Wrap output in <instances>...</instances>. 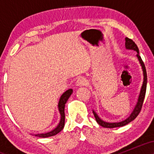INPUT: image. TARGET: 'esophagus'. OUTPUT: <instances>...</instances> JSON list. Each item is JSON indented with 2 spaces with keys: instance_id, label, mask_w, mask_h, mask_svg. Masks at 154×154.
Listing matches in <instances>:
<instances>
[{
  "instance_id": "obj_1",
  "label": "esophagus",
  "mask_w": 154,
  "mask_h": 154,
  "mask_svg": "<svg viewBox=\"0 0 154 154\" xmlns=\"http://www.w3.org/2000/svg\"><path fill=\"white\" fill-rule=\"evenodd\" d=\"M88 83V80L86 78L83 77H80L77 79V86H85Z\"/></svg>"
}]
</instances>
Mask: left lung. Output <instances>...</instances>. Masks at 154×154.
<instances>
[{"label":"left lung","mask_w":154,"mask_h":154,"mask_svg":"<svg viewBox=\"0 0 154 154\" xmlns=\"http://www.w3.org/2000/svg\"><path fill=\"white\" fill-rule=\"evenodd\" d=\"M125 46L128 49H132V50H134L135 51H137V57L138 58V60L140 63L141 66H142V69L143 71V76H144V80H143V84L142 88H141L140 91V93L139 98H138V101H137V104H136L135 109H134L133 111L130 116H129L127 119L124 120V121L121 122H116V123H109V122H106L103 121L98 117V116L97 115L95 111H93V114H94V116L96 119V122L99 124V125L100 126L103 127V128H119V127H122L125 126V125H128V123H130V122H132V120H134L138 116V114L140 112L141 109H142L143 104V100L145 98V95H146V86H147V73H146V66H145V64L143 61L142 59H141L140 56L139 55V50L138 48H137V45L135 43V42L133 40H131V39L126 38H125Z\"/></svg>","instance_id":"8db88e82"}]
</instances>
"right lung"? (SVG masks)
<instances>
[{
	"label": "right lung",
	"instance_id": "add662e5",
	"mask_svg": "<svg viewBox=\"0 0 154 154\" xmlns=\"http://www.w3.org/2000/svg\"><path fill=\"white\" fill-rule=\"evenodd\" d=\"M72 89H69L68 91H66L64 93H63V95H61V98H60L59 102V110L60 111V114H61V120H60V122L59 124L56 128H55L52 131L47 132V133H42V134H38V135H34L35 136H38L39 137H51V136L56 135V134L59 133V132H61L63 130V127H64V122H65V114H64V108H65V103H66L67 100L69 99V98L70 97V95H72Z\"/></svg>",
	"mask_w": 154,
	"mask_h": 154
}]
</instances>
